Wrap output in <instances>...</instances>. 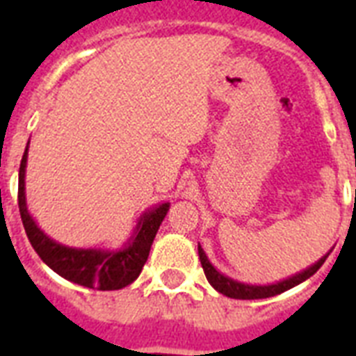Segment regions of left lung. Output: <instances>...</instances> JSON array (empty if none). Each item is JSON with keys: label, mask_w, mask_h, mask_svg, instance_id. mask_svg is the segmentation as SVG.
Returning a JSON list of instances; mask_svg holds the SVG:
<instances>
[{"label": "left lung", "mask_w": 356, "mask_h": 356, "mask_svg": "<svg viewBox=\"0 0 356 356\" xmlns=\"http://www.w3.org/2000/svg\"><path fill=\"white\" fill-rule=\"evenodd\" d=\"M197 253H200V260L201 266H203V270H205V275L209 279L212 286L216 288L218 292L223 293V296H227V298L233 299H264V298H271V296H277V293H282L290 290V288L298 286L299 282L307 281L309 277H312L316 271L320 270L321 264L325 262V259L329 257V253L325 257H321L316 264H312L310 268L303 270L301 273H296L293 277H288L284 281L275 282V284H266V286H257V284H245V282H238L231 277H225L223 273L214 268L211 264V260L207 259L205 251L201 245H197Z\"/></svg>", "instance_id": "8db88e82"}]
</instances>
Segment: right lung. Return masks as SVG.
Masks as SVG:
<instances>
[{"label":"right lung","instance_id":"right-lung-1","mask_svg":"<svg viewBox=\"0 0 356 356\" xmlns=\"http://www.w3.org/2000/svg\"><path fill=\"white\" fill-rule=\"evenodd\" d=\"M29 145V144H27ZM25 166H27V147L22 156L18 177V207L24 229L31 245L38 257L53 271L68 281L86 288L97 290H120L127 286L140 275L145 260L149 257L151 243L161 227L162 220L170 211V203L144 212L140 216L133 236L122 249H77L55 242L38 229L25 203Z\"/></svg>","mask_w":356,"mask_h":356}]
</instances>
